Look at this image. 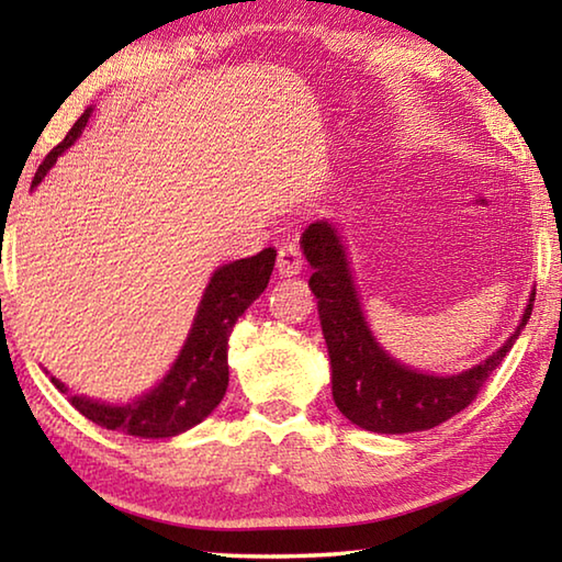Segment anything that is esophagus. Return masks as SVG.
I'll return each instance as SVG.
<instances>
[{"instance_id":"esophagus-1","label":"esophagus","mask_w":562,"mask_h":562,"mask_svg":"<svg viewBox=\"0 0 562 562\" xmlns=\"http://www.w3.org/2000/svg\"><path fill=\"white\" fill-rule=\"evenodd\" d=\"M302 268H304V255L300 250V245H294V243L280 245V250H278L280 274H288L290 278V274H300Z\"/></svg>"}]
</instances>
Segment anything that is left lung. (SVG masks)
<instances>
[{"mask_svg": "<svg viewBox=\"0 0 562 562\" xmlns=\"http://www.w3.org/2000/svg\"><path fill=\"white\" fill-rule=\"evenodd\" d=\"M300 243L312 265L310 288L317 297L322 335L329 351L331 396L339 412L359 429L412 434L449 422L479 396L530 319L536 292H530L520 325L506 345L481 364L451 376L416 372L389 357L369 329L337 227L327 221L310 223Z\"/></svg>", "mask_w": 562, "mask_h": 562, "instance_id": "1", "label": "left lung"}]
</instances>
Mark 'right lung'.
<instances>
[{"instance_id": "add662e5", "label": "right lung", "mask_w": 562, "mask_h": 562, "mask_svg": "<svg viewBox=\"0 0 562 562\" xmlns=\"http://www.w3.org/2000/svg\"><path fill=\"white\" fill-rule=\"evenodd\" d=\"M91 111L93 109L83 111L61 144L44 158L32 180V188L42 183L56 158L81 136ZM274 258H278V250L265 247L252 258L227 262L213 272L203 300L198 304L183 349L164 382L150 389L148 394L133 398L131 404H103L71 394L69 386H64L54 376L52 384L69 398L76 412L103 429L140 436V439H170V436L193 429L223 402L227 389V337H231L237 317L268 288Z\"/></svg>"}]
</instances>
